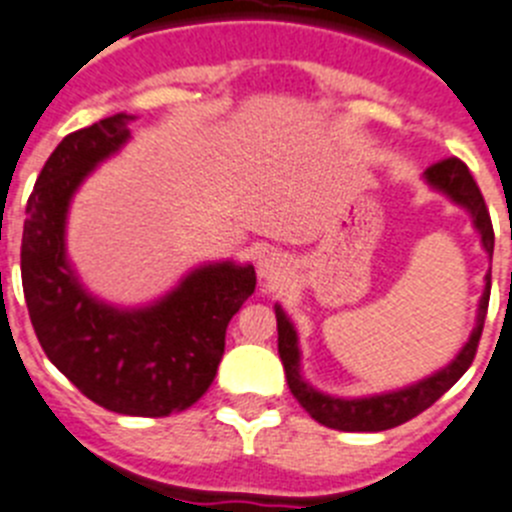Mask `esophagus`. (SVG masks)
I'll use <instances>...</instances> for the list:
<instances>
[{
	"mask_svg": "<svg viewBox=\"0 0 512 512\" xmlns=\"http://www.w3.org/2000/svg\"><path fill=\"white\" fill-rule=\"evenodd\" d=\"M285 260L278 255V252H262L260 260H257V275L262 280H275L280 275H285Z\"/></svg>",
	"mask_w": 512,
	"mask_h": 512,
	"instance_id": "esophagus-1",
	"label": "esophagus"
}]
</instances>
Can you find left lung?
<instances>
[{
    "mask_svg": "<svg viewBox=\"0 0 512 512\" xmlns=\"http://www.w3.org/2000/svg\"><path fill=\"white\" fill-rule=\"evenodd\" d=\"M423 181L434 191L444 193L446 199L462 206L472 216V227L480 232L482 250L492 260L495 250V232H492L490 211H487L485 199H482L480 188L474 183L472 173L459 158H446L441 163L431 165L423 173ZM487 303H490V273L485 275V290H482L480 306H477V321L459 349V354L451 359L449 365L436 370L434 375L423 377V380L405 385V388L388 390V393L365 395V398H336V395L321 393L301 375V347H298V331L288 313L280 306H275V319H278V354L283 359V370L288 377V388L293 398L303 405V411L319 421L321 426L336 428V431H385L395 428L400 423L411 421L418 413H423L428 405H434L446 390L469 370L472 365L477 344H480L482 326H485Z\"/></svg>",
    "mask_w": 512,
    "mask_h": 512,
    "instance_id": "8db88e82",
    "label": "left lung"
}]
</instances>
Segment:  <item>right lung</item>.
<instances>
[{
    "mask_svg": "<svg viewBox=\"0 0 512 512\" xmlns=\"http://www.w3.org/2000/svg\"><path fill=\"white\" fill-rule=\"evenodd\" d=\"M135 117L114 114L55 147L27 199L22 288L40 347L81 393L122 416L163 418L191 408L222 362L234 313L255 293V267H193L163 298L119 308L84 288L66 255L73 193L130 140Z\"/></svg>",
    "mask_w": 512,
    "mask_h": 512,
    "instance_id": "1",
    "label": "right lung"
}]
</instances>
